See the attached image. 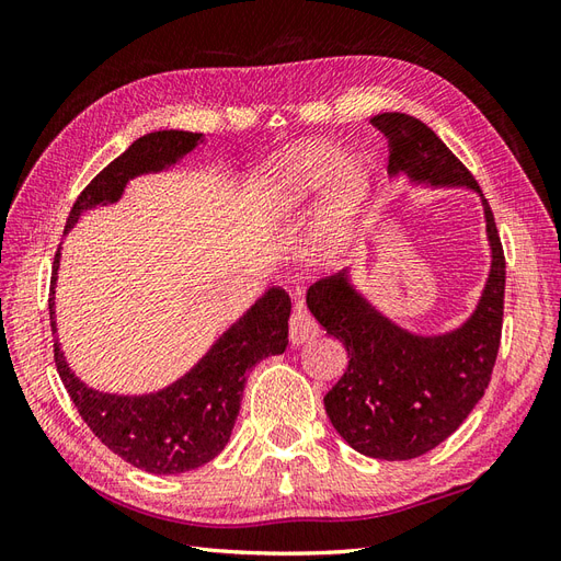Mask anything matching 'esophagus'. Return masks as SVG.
I'll use <instances>...</instances> for the list:
<instances>
[{
    "instance_id": "34e87169",
    "label": "esophagus",
    "mask_w": 561,
    "mask_h": 561,
    "mask_svg": "<svg viewBox=\"0 0 561 561\" xmlns=\"http://www.w3.org/2000/svg\"><path fill=\"white\" fill-rule=\"evenodd\" d=\"M318 336V322L313 320V316L304 309V307H297L290 316V342L295 346L299 344H307L311 342V339Z\"/></svg>"
}]
</instances>
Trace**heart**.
Here are the masks:
<instances>
[{
  "label": "heart",
  "mask_w": 561,
  "mask_h": 561,
  "mask_svg": "<svg viewBox=\"0 0 561 561\" xmlns=\"http://www.w3.org/2000/svg\"><path fill=\"white\" fill-rule=\"evenodd\" d=\"M330 182V210L336 219H348L360 208L367 194L363 165L346 161L344 154L328 145H301L271 161L257 178L264 206L287 215L309 201L322 184Z\"/></svg>",
  "instance_id": "b5f03b06"
}]
</instances>
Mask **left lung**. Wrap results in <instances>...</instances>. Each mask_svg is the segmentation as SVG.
<instances>
[{"label": "left lung", "instance_id": "8db88e82", "mask_svg": "<svg viewBox=\"0 0 561 561\" xmlns=\"http://www.w3.org/2000/svg\"><path fill=\"white\" fill-rule=\"evenodd\" d=\"M371 126L388 140V173L431 184L482 190L451 149L416 116L386 112ZM491 274L478 311L439 336L400 330L353 290L346 276L318 280L307 304L348 353V369L325 396L336 433L365 456L407 461L435 449L480 402L496 365L503 330L505 254L486 198Z\"/></svg>", "mask_w": 561, "mask_h": 561}]
</instances>
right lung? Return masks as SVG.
Instances as JSON below:
<instances>
[{"label":"right lung","instance_id":"1","mask_svg":"<svg viewBox=\"0 0 561 561\" xmlns=\"http://www.w3.org/2000/svg\"><path fill=\"white\" fill-rule=\"evenodd\" d=\"M198 140L201 133L184 130H159L135 140L77 196L65 231L75 227L77 217L87 208L114 203L130 178L175 163ZM58 260L60 250L56 252L48 290L54 332ZM287 318H290V297L283 287H274L217 339L206 358L190 375L159 393L142 398L98 393L81 383L67 367L58 342L54 344V360L79 416L87 421L100 443L135 468L157 474H178L213 461L225 449L241 410L248 371L268 355L285 351Z\"/></svg>","mask_w":561,"mask_h":561}]
</instances>
